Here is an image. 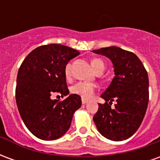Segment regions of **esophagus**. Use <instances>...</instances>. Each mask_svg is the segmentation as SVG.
Returning a JSON list of instances; mask_svg holds the SVG:
<instances>
[{"mask_svg":"<svg viewBox=\"0 0 160 160\" xmlns=\"http://www.w3.org/2000/svg\"><path fill=\"white\" fill-rule=\"evenodd\" d=\"M81 101H82V104H87V99H84V98H82V100H81Z\"/></svg>","mask_w":160,"mask_h":160,"instance_id":"esophagus-1","label":"esophagus"}]
</instances>
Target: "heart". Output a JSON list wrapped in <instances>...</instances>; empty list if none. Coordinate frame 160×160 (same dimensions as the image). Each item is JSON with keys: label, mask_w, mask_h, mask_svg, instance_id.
Masks as SVG:
<instances>
[{"label": "heart", "mask_w": 160, "mask_h": 160, "mask_svg": "<svg viewBox=\"0 0 160 160\" xmlns=\"http://www.w3.org/2000/svg\"><path fill=\"white\" fill-rule=\"evenodd\" d=\"M91 64L96 73L99 71H104V63L102 60L98 58L92 59L91 62ZM65 75L67 78H70L71 76V64L70 63H68L65 67ZM96 90H97V86L95 84L85 82V81H80L78 83L74 84L70 88L72 93L78 95L84 99H88V98H92Z\"/></svg>", "instance_id": "obj_1"}]
</instances>
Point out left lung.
I'll return each mask as SVG.
<instances>
[{"label": "left lung", "mask_w": 160, "mask_h": 160, "mask_svg": "<svg viewBox=\"0 0 160 160\" xmlns=\"http://www.w3.org/2000/svg\"><path fill=\"white\" fill-rule=\"evenodd\" d=\"M111 60L115 77L101 95L105 103L98 104L93 121L98 130L109 140H126L142 122L149 100L148 72L133 52L116 46L92 50ZM117 101L115 108L111 104Z\"/></svg>", "instance_id": "left-lung-1"}]
</instances>
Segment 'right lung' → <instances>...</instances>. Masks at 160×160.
Returning <instances> with one entry per match:
<instances>
[{"label":"right lung","mask_w":160,"mask_h":160,"mask_svg":"<svg viewBox=\"0 0 160 160\" xmlns=\"http://www.w3.org/2000/svg\"><path fill=\"white\" fill-rule=\"evenodd\" d=\"M80 52L68 46L49 43L33 49L19 67L15 98L20 117L30 132L44 141L58 139L68 130L81 98L70 94L64 100L51 99L53 93L66 96L69 91L65 67Z\"/></svg>","instance_id":"obj_1"}]
</instances>
